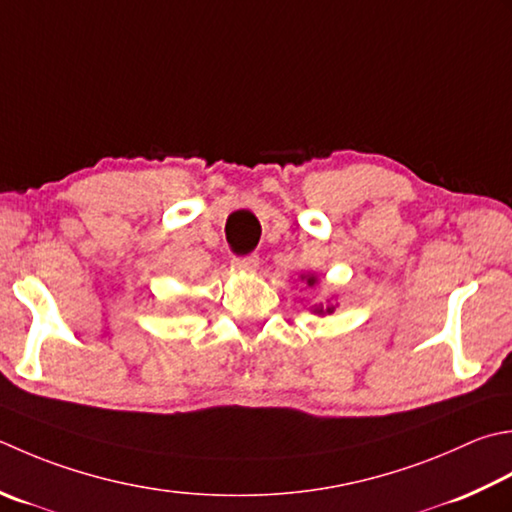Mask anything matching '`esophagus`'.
<instances>
[{
  "label": "esophagus",
  "mask_w": 512,
  "mask_h": 512,
  "mask_svg": "<svg viewBox=\"0 0 512 512\" xmlns=\"http://www.w3.org/2000/svg\"><path fill=\"white\" fill-rule=\"evenodd\" d=\"M233 266H235L237 270H242V273H255L257 266H259V257H257V255L235 257V259H233Z\"/></svg>",
  "instance_id": "esophagus-1"
}]
</instances>
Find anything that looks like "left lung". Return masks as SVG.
Returning a JSON list of instances; mask_svg holds the SVG:
<instances>
[{"label":"left lung","instance_id":"1","mask_svg":"<svg viewBox=\"0 0 512 512\" xmlns=\"http://www.w3.org/2000/svg\"><path fill=\"white\" fill-rule=\"evenodd\" d=\"M302 279H306V284H308V286H315V284H317V277H315V275H304ZM310 310H313L315 315H330V313H333V310H335V306H333V304H328V306H324V304H315V306L310 308Z\"/></svg>","mask_w":512,"mask_h":512}]
</instances>
